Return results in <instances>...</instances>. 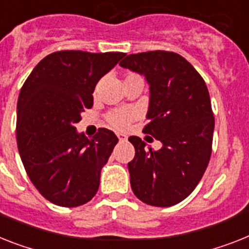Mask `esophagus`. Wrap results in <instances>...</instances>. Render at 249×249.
I'll return each mask as SVG.
<instances>
[{
    "instance_id": "1",
    "label": "esophagus",
    "mask_w": 249,
    "mask_h": 249,
    "mask_svg": "<svg viewBox=\"0 0 249 249\" xmlns=\"http://www.w3.org/2000/svg\"><path fill=\"white\" fill-rule=\"evenodd\" d=\"M117 137H118V140H120L121 142H123V141H126L127 140V136L124 133H117Z\"/></svg>"
}]
</instances>
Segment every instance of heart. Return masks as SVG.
Instances as JSON below:
<instances>
[{
    "label": "heart",
    "instance_id": "1",
    "mask_svg": "<svg viewBox=\"0 0 249 249\" xmlns=\"http://www.w3.org/2000/svg\"><path fill=\"white\" fill-rule=\"evenodd\" d=\"M140 77L136 73L129 72L124 76V83L129 81V80L137 79ZM98 90V88H96ZM137 118V112L135 109H129V108H122V109H114L107 114V121L109 122L112 127L117 129H124L128 127V124L132 122L133 120Z\"/></svg>",
    "mask_w": 249,
    "mask_h": 249
}]
</instances>
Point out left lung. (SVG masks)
<instances>
[{"instance_id": "8db88e82", "label": "left lung", "mask_w": 249, "mask_h": 249, "mask_svg": "<svg viewBox=\"0 0 249 249\" xmlns=\"http://www.w3.org/2000/svg\"><path fill=\"white\" fill-rule=\"evenodd\" d=\"M120 65L149 83L150 122L143 132L163 143L154 150L140 137H129L135 146L128 163L131 188L147 205L173 206L190 196L210 161L215 120L207 86L194 66L174 52L128 54Z\"/></svg>"}]
</instances>
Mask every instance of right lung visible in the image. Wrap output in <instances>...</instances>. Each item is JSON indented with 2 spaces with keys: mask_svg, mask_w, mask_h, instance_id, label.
Here are the masks:
<instances>
[{
  "mask_svg": "<svg viewBox=\"0 0 249 249\" xmlns=\"http://www.w3.org/2000/svg\"><path fill=\"white\" fill-rule=\"evenodd\" d=\"M124 53L59 51L34 67L18 99L16 140L26 173L54 205L76 207L98 192L100 170L118 139L99 128L88 139L76 131L92 92Z\"/></svg>",
  "mask_w": 249,
  "mask_h": 249,
  "instance_id": "right-lung-1",
  "label": "right lung"
}]
</instances>
